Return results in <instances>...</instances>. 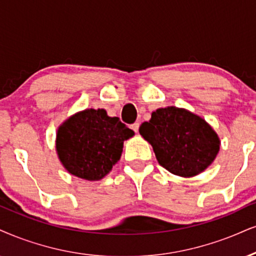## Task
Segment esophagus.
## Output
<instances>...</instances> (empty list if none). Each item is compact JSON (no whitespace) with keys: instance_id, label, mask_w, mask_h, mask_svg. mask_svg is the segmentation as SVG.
I'll return each instance as SVG.
<instances>
[{"instance_id":"esophagus-1","label":"esophagus","mask_w":256,"mask_h":256,"mask_svg":"<svg viewBox=\"0 0 256 256\" xmlns=\"http://www.w3.org/2000/svg\"><path fill=\"white\" fill-rule=\"evenodd\" d=\"M138 127H140V123H138V122H135V123H133V124L130 126V128L133 129V130L135 132V133H138Z\"/></svg>"}]
</instances>
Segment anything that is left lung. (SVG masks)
<instances>
[{
    "mask_svg": "<svg viewBox=\"0 0 256 256\" xmlns=\"http://www.w3.org/2000/svg\"><path fill=\"white\" fill-rule=\"evenodd\" d=\"M138 132L152 144L160 165L176 176H197L220 150L212 128L200 116L176 106L156 109Z\"/></svg>",
    "mask_w": 256,
    "mask_h": 256,
    "instance_id": "1",
    "label": "left lung"
}]
</instances>
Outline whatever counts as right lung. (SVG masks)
<instances>
[{
  "mask_svg": "<svg viewBox=\"0 0 256 256\" xmlns=\"http://www.w3.org/2000/svg\"><path fill=\"white\" fill-rule=\"evenodd\" d=\"M134 132L104 109H86L66 120L56 134V152L66 170L86 180H100L122 154Z\"/></svg>",
  "mask_w": 256,
  "mask_h": 256,
  "instance_id": "1",
  "label": "right lung"
}]
</instances>
